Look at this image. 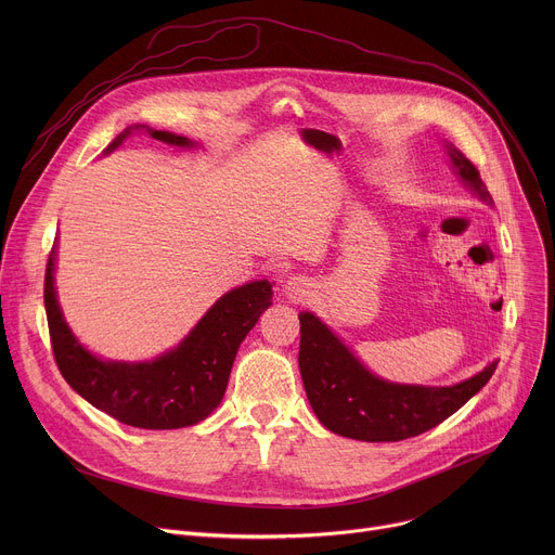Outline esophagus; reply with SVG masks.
Listing matches in <instances>:
<instances>
[{
  "label": "esophagus",
  "mask_w": 555,
  "mask_h": 555,
  "mask_svg": "<svg viewBox=\"0 0 555 555\" xmlns=\"http://www.w3.org/2000/svg\"><path fill=\"white\" fill-rule=\"evenodd\" d=\"M311 283L305 279V276H289L287 281H285V285H283V292H285V296L289 298V300H294V302H300V300H305L309 294H311V287H309Z\"/></svg>",
  "instance_id": "esophagus-1"
}]
</instances>
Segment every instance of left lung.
Returning <instances> with one entry per match:
<instances>
[{"mask_svg":"<svg viewBox=\"0 0 555 555\" xmlns=\"http://www.w3.org/2000/svg\"><path fill=\"white\" fill-rule=\"evenodd\" d=\"M448 153L461 182L492 204L477 167L452 144ZM298 321V366L307 400L327 430L358 441H402L439 426L490 382L499 364L452 386L392 384L364 369L311 311H300Z\"/></svg>","mask_w":555,"mask_h":555,"instance_id":"obj_1","label":"left lung"}]
</instances>
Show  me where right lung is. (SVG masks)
I'll return each mask as SVG.
<instances>
[{
	"label": "right lung",
	"mask_w": 555,
	"mask_h": 555,
	"mask_svg": "<svg viewBox=\"0 0 555 555\" xmlns=\"http://www.w3.org/2000/svg\"><path fill=\"white\" fill-rule=\"evenodd\" d=\"M131 129H144L173 146L195 144L184 135L133 125L103 153L118 149ZM43 302L54 360L65 382L94 409L127 426L171 430L193 426L219 406L236 349L272 305V285L253 281L223 294L176 349L151 362L101 360L76 340L56 300L54 248L46 266Z\"/></svg>",
	"instance_id": "right-lung-1"
}]
</instances>
